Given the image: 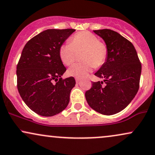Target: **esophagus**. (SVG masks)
I'll list each match as a JSON object with an SVG mask.
<instances>
[{
  "label": "esophagus",
  "mask_w": 155,
  "mask_h": 155,
  "mask_svg": "<svg viewBox=\"0 0 155 155\" xmlns=\"http://www.w3.org/2000/svg\"><path fill=\"white\" fill-rule=\"evenodd\" d=\"M75 81H76V83H81V80L80 79V78H75Z\"/></svg>",
  "instance_id": "34e87169"
}]
</instances>
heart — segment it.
Wrapping results in <instances>:
<instances>
[{
    "mask_svg": "<svg viewBox=\"0 0 155 155\" xmlns=\"http://www.w3.org/2000/svg\"><path fill=\"white\" fill-rule=\"evenodd\" d=\"M83 50L81 55L83 62L76 63L68 70L72 77L84 78L91 70L102 66L108 57V49L98 38L89 31H81L69 39L59 49V56L64 65H71L74 61L75 51Z\"/></svg>",
    "mask_w": 155,
    "mask_h": 155,
    "instance_id": "heart-1",
    "label": "heart"
}]
</instances>
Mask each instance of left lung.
Instances as JSON below:
<instances>
[{
	"label": "left lung",
	"instance_id": "obj_1",
	"mask_svg": "<svg viewBox=\"0 0 155 155\" xmlns=\"http://www.w3.org/2000/svg\"><path fill=\"white\" fill-rule=\"evenodd\" d=\"M104 40L106 61L95 73L104 82H93L85 92L87 104L104 115L117 114L133 100L139 87L142 64L131 41L110 29L94 30Z\"/></svg>",
	"mask_w": 155,
	"mask_h": 155
}]
</instances>
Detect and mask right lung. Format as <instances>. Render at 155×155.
<instances>
[{"label": "right lung", "instance_id": "obj_1", "mask_svg": "<svg viewBox=\"0 0 155 155\" xmlns=\"http://www.w3.org/2000/svg\"><path fill=\"white\" fill-rule=\"evenodd\" d=\"M75 31L47 29L26 44L16 67L17 87L30 109L42 116H52L65 109L74 85L73 77L62 79L66 71L59 49Z\"/></svg>", "mask_w": 155, "mask_h": 155}]
</instances>
